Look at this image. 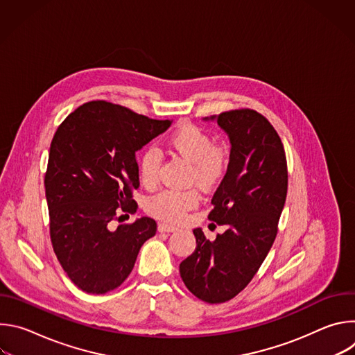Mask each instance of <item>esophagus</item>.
Wrapping results in <instances>:
<instances>
[{
  "label": "esophagus",
  "mask_w": 355,
  "mask_h": 355,
  "mask_svg": "<svg viewBox=\"0 0 355 355\" xmlns=\"http://www.w3.org/2000/svg\"><path fill=\"white\" fill-rule=\"evenodd\" d=\"M175 229H177L175 226H173V225H170V223H166V222H163V223L159 225V232H174Z\"/></svg>",
  "instance_id": "obj_1"
}]
</instances>
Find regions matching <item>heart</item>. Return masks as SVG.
Instances as JSON below:
<instances>
[{"label":"heart","mask_w":355,"mask_h":355,"mask_svg":"<svg viewBox=\"0 0 355 355\" xmlns=\"http://www.w3.org/2000/svg\"><path fill=\"white\" fill-rule=\"evenodd\" d=\"M168 147L174 153L189 163L188 181L198 184L202 189H212L227 174L230 167V150L225 144H214V139L204 129L195 125L178 128L168 139ZM162 151L148 146L139 159V177L144 187L153 188L160 180ZM199 204L196 189H163L150 196L146 209L159 219L178 223Z\"/></svg>","instance_id":"b5f03b06"}]
</instances>
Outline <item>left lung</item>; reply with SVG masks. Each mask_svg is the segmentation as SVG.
Segmentation results:
<instances>
[{"label": "left lung", "instance_id": "obj_1", "mask_svg": "<svg viewBox=\"0 0 355 355\" xmlns=\"http://www.w3.org/2000/svg\"><path fill=\"white\" fill-rule=\"evenodd\" d=\"M212 119L232 143L230 167L208 215L226 230L211 241L202 229H195V251L180 264V274L198 299L223 303L250 284L277 237L288 167L279 135L257 111L233 110Z\"/></svg>", "mask_w": 355, "mask_h": 355}]
</instances>
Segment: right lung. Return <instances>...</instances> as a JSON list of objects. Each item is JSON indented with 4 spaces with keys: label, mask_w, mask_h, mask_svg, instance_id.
I'll return each instance as SVG.
<instances>
[{
    "label": "right lung",
    "mask_w": 355,
    "mask_h": 355,
    "mask_svg": "<svg viewBox=\"0 0 355 355\" xmlns=\"http://www.w3.org/2000/svg\"><path fill=\"white\" fill-rule=\"evenodd\" d=\"M170 125L108 101H89L58 128L44 174L50 240L81 291L103 295L121 286L143 243L156 234L151 218L116 230L111 223L137 211L135 155Z\"/></svg>",
    "instance_id": "obj_1"
}]
</instances>
